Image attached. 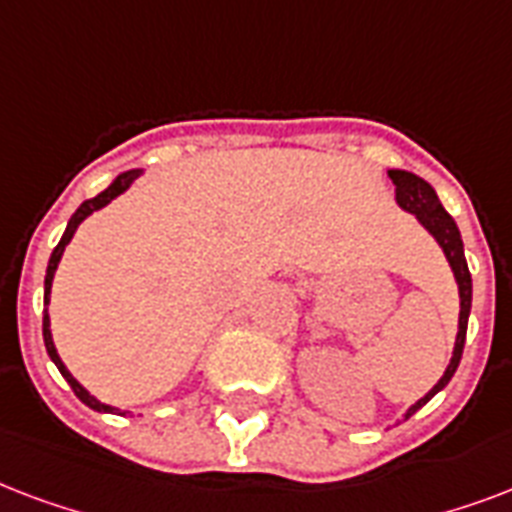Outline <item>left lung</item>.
Returning <instances> with one entry per match:
<instances>
[{
  "mask_svg": "<svg viewBox=\"0 0 512 512\" xmlns=\"http://www.w3.org/2000/svg\"><path fill=\"white\" fill-rule=\"evenodd\" d=\"M387 176L392 178V184H395V202H398L400 208L406 213H414L417 221L422 227L435 237V243L441 245L443 256L449 261L451 272H454V280H457L459 288V331H457V342H454V352H451V360L443 376L438 379L433 390L427 392L425 398H419L414 406L408 408L403 419L400 422H406L408 417H414L419 408L425 406L427 400L438 395V392L451 382V376L457 371L459 360H462V350H465V336H467V318H470V307H473V277H470V269H467L465 261V245H462V235H459L457 221L451 219L446 208L438 200V194L430 184H427L425 178L414 176V173H408V170H398L392 168L387 170Z\"/></svg>",
  "mask_w": 512,
  "mask_h": 512,
  "instance_id": "1",
  "label": "left lung"
}]
</instances>
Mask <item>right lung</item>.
<instances>
[{"label":"right lung","mask_w":512,"mask_h":512,"mask_svg":"<svg viewBox=\"0 0 512 512\" xmlns=\"http://www.w3.org/2000/svg\"><path fill=\"white\" fill-rule=\"evenodd\" d=\"M144 170H125V173H120V176L114 178L112 184L106 186L104 192L95 194L93 200H85L82 205H79L77 211H74V216L69 219V224H66V232H63L61 243L55 245V251L50 253V261H47V275H45V315H42V336H45V347H47V355H50V360H53L55 366H58V371L63 374V379L71 384V390H74V395H77L85 406H90L93 411H104V414H117L120 408L114 406H106V403H101V400L95 398V395H90V392L82 387V384L71 376V371L66 366H63L61 355H58V350H55V342H53V331H50V315H47V304H50V288H53V277H55V269H58V261H61L63 251H66V245L71 243V237H74V232H77V227L82 224V221L90 216V213L101 211V208H106L109 202L114 200V197H120L122 192H128L130 184L136 181L138 176H141Z\"/></svg>","instance_id":"obj_1"}]
</instances>
